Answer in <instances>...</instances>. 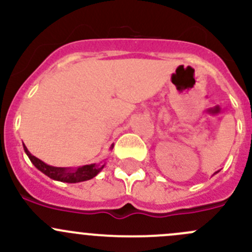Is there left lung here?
Wrapping results in <instances>:
<instances>
[{
    "instance_id": "obj_1",
    "label": "left lung",
    "mask_w": 252,
    "mask_h": 252,
    "mask_svg": "<svg viewBox=\"0 0 252 252\" xmlns=\"http://www.w3.org/2000/svg\"><path fill=\"white\" fill-rule=\"evenodd\" d=\"M216 173H217V172H216Z\"/></svg>"
}]
</instances>
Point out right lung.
Listing matches in <instances>:
<instances>
[{"mask_svg":"<svg viewBox=\"0 0 252 252\" xmlns=\"http://www.w3.org/2000/svg\"><path fill=\"white\" fill-rule=\"evenodd\" d=\"M113 146H111V149ZM24 151L28 155L29 159L32 161V163L36 167L39 171H41L42 173L46 174L47 177H50L51 179L58 180V182L63 183H80L85 182V180L93 179L94 177H96L101 172V169L105 167V164L100 166V164H86V166L79 167V168H63V167H53L48 166V164L42 162L41 159H39L37 157L32 156L29 152V150L27 149V146L24 145Z\"/></svg>","mask_w":252,"mask_h":252,"instance_id":"right-lung-1","label":"right lung"}]
</instances>
